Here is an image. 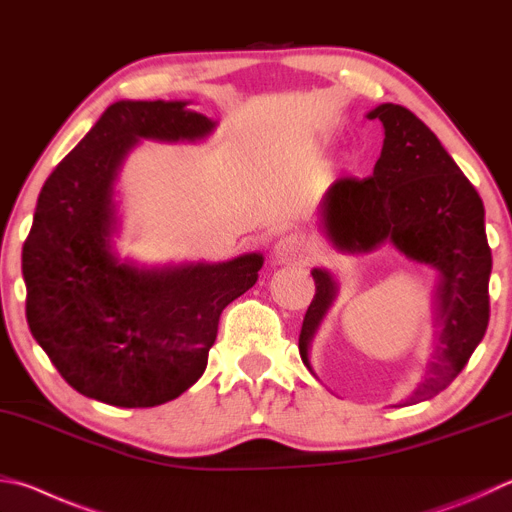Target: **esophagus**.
<instances>
[{"mask_svg":"<svg viewBox=\"0 0 512 512\" xmlns=\"http://www.w3.org/2000/svg\"><path fill=\"white\" fill-rule=\"evenodd\" d=\"M313 250V239L304 232H288L275 244V257L280 262H304Z\"/></svg>","mask_w":512,"mask_h":512,"instance_id":"1","label":"esophagus"}]
</instances>
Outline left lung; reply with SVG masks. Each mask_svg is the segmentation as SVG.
Returning a JSON list of instances; mask_svg holds the SVG:
<instances>
[{
  "mask_svg": "<svg viewBox=\"0 0 512 512\" xmlns=\"http://www.w3.org/2000/svg\"><path fill=\"white\" fill-rule=\"evenodd\" d=\"M385 127V143L374 174L338 179L322 199V226L347 253H369L385 241L439 273L436 324L439 345L410 403L443 392L488 329V280L492 255L483 226V203L466 174L445 152L439 138L410 109L385 105L369 111ZM315 295L300 331V356L309 365V347L322 315L336 297V282L313 268Z\"/></svg>",
  "mask_w": 512,
  "mask_h": 512,
  "instance_id": "obj_1",
  "label": "left lung"
}]
</instances>
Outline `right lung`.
Segmentation results:
<instances>
[{
	"mask_svg": "<svg viewBox=\"0 0 512 512\" xmlns=\"http://www.w3.org/2000/svg\"><path fill=\"white\" fill-rule=\"evenodd\" d=\"M188 102L120 100L64 156L37 197L22 250L26 320L60 376L116 407L174 401L201 378L221 311L264 257L145 271L111 253V183L138 138L197 141L210 118Z\"/></svg>",
	"mask_w": 512,
	"mask_h": 512,
	"instance_id": "add662e5",
	"label": "right lung"
}]
</instances>
